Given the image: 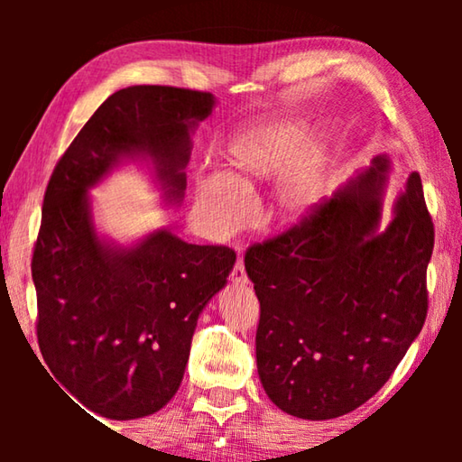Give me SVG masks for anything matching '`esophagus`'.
I'll return each instance as SVG.
<instances>
[{"label": "esophagus", "instance_id": "1", "mask_svg": "<svg viewBox=\"0 0 462 462\" xmlns=\"http://www.w3.org/2000/svg\"><path fill=\"white\" fill-rule=\"evenodd\" d=\"M230 281H232L234 285H246L248 283V277H246V271H245V263H242V259H238L236 264H234Z\"/></svg>", "mask_w": 462, "mask_h": 462}]
</instances>
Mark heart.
<instances>
[{
  "mask_svg": "<svg viewBox=\"0 0 462 462\" xmlns=\"http://www.w3.org/2000/svg\"><path fill=\"white\" fill-rule=\"evenodd\" d=\"M310 134V120L275 112L242 122L222 144L224 171L195 175V201L208 228L236 230L246 217V195L275 175L269 212L283 226H297L318 212L328 193L332 143L328 134Z\"/></svg>",
  "mask_w": 462,
  "mask_h": 462,
  "instance_id": "1",
  "label": "heart"
}]
</instances>
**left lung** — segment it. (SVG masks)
<instances>
[{
	"label": "left lung",
	"instance_id": "left-lung-1",
	"mask_svg": "<svg viewBox=\"0 0 462 462\" xmlns=\"http://www.w3.org/2000/svg\"><path fill=\"white\" fill-rule=\"evenodd\" d=\"M389 181V156H374L300 228L246 250L261 303L256 369L289 416L332 420L356 410L424 326L432 217L411 173L383 226Z\"/></svg>",
	"mask_w": 462,
	"mask_h": 462
}]
</instances>
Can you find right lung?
I'll return each mask as SVG.
<instances>
[{
	"label": "right lung",
	"mask_w": 462,
	"mask_h": 462,
	"mask_svg": "<svg viewBox=\"0 0 462 462\" xmlns=\"http://www.w3.org/2000/svg\"><path fill=\"white\" fill-rule=\"evenodd\" d=\"M214 107L212 93L191 89L116 91L46 187L32 256L38 344L60 385L107 420L144 418L171 402L199 314L228 283L236 254L189 245L169 228L116 240L97 228L89 191L134 162L162 208L181 206L191 134Z\"/></svg>",
	"instance_id": "add662e5"
}]
</instances>
